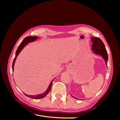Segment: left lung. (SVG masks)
Returning <instances> with one entry per match:
<instances>
[{"mask_svg": "<svg viewBox=\"0 0 120 120\" xmlns=\"http://www.w3.org/2000/svg\"><path fill=\"white\" fill-rule=\"evenodd\" d=\"M91 39L92 42L93 43L92 45V50L95 53L100 54V55L102 56V57L105 60V62H106L107 66L108 60V56L104 43L99 38L92 37ZM71 96L73 97L74 98H75L74 96ZM75 98L78 99V98Z\"/></svg>", "mask_w": 120, "mask_h": 120, "instance_id": "obj_1", "label": "left lung"}]
</instances>
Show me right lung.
<instances>
[{"instance_id": "right-lung-1", "label": "right lung", "mask_w": 120, "mask_h": 120, "mask_svg": "<svg viewBox=\"0 0 120 120\" xmlns=\"http://www.w3.org/2000/svg\"><path fill=\"white\" fill-rule=\"evenodd\" d=\"M38 37H36V36H34V37H31V36H29V37L25 38L21 42V43L19 45V48H18L16 50V51L15 56V57H14V59L13 60V63H12V71H13V70H14V63H15V60L16 59L17 56H18V55H19V53H20V52L21 51V50L23 49V48L25 45H27L28 43L34 41H35V40L38 39ZM53 81V79L51 82H50V85H49L48 88L47 89V90H46V91H45L44 93L41 94H39V95H35V96L27 95H26V94H25L24 93V94L26 96H27L29 98H31V99H41V98H44L47 95H48V94L49 93V92H50V90H51L52 85V83Z\"/></svg>"}]
</instances>
